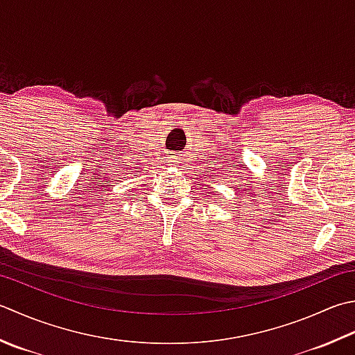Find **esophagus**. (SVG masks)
<instances>
[{
    "label": "esophagus",
    "mask_w": 355,
    "mask_h": 355,
    "mask_svg": "<svg viewBox=\"0 0 355 355\" xmlns=\"http://www.w3.org/2000/svg\"><path fill=\"white\" fill-rule=\"evenodd\" d=\"M168 163H169L171 166L178 164V163H180V157H178V155H169V157H168Z\"/></svg>",
    "instance_id": "obj_1"
}]
</instances>
